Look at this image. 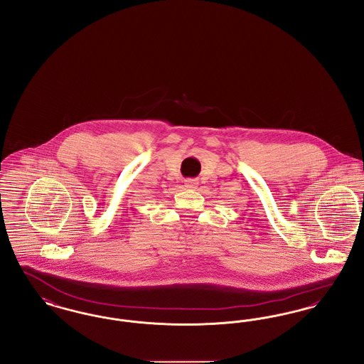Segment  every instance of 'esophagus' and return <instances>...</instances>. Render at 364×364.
<instances>
[{"label":"esophagus","instance_id":"34e87169","mask_svg":"<svg viewBox=\"0 0 364 364\" xmlns=\"http://www.w3.org/2000/svg\"><path fill=\"white\" fill-rule=\"evenodd\" d=\"M184 184H186V187L188 188V190H193V188H196L198 187V181L196 180H192V178H188V180H186L184 181Z\"/></svg>","mask_w":364,"mask_h":364}]
</instances>
